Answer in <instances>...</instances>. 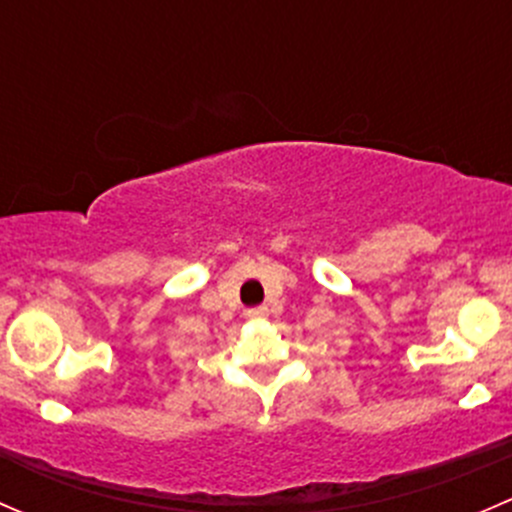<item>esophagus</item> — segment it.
Listing matches in <instances>:
<instances>
[{
    "label": "esophagus",
    "instance_id": "esophagus-1",
    "mask_svg": "<svg viewBox=\"0 0 512 512\" xmlns=\"http://www.w3.org/2000/svg\"><path fill=\"white\" fill-rule=\"evenodd\" d=\"M245 314L250 319H262V317H267V307H265V304H262V307H252V309H247Z\"/></svg>",
    "mask_w": 512,
    "mask_h": 512
}]
</instances>
